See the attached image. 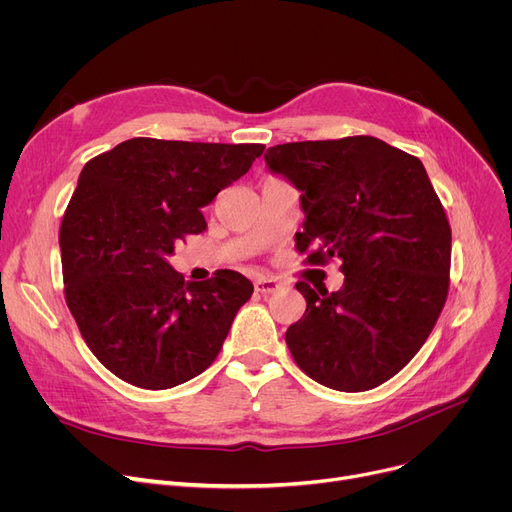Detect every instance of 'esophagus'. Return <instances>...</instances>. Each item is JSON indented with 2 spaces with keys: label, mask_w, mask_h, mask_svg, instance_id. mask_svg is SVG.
<instances>
[{
  "label": "esophagus",
  "mask_w": 512,
  "mask_h": 512,
  "mask_svg": "<svg viewBox=\"0 0 512 512\" xmlns=\"http://www.w3.org/2000/svg\"><path fill=\"white\" fill-rule=\"evenodd\" d=\"M255 290L261 292V294H272V292H278V290H280V282H276V280H272V278H257Z\"/></svg>",
  "instance_id": "1"
}]
</instances>
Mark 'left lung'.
<instances>
[{"label": "left lung", "mask_w": 512, "mask_h": 512, "mask_svg": "<svg viewBox=\"0 0 512 512\" xmlns=\"http://www.w3.org/2000/svg\"><path fill=\"white\" fill-rule=\"evenodd\" d=\"M263 157L303 193L297 249L317 265L340 259L344 274L336 292L297 282L307 311L286 330L294 361L332 390L384 384L448 297L452 234L423 164L375 137L286 143Z\"/></svg>", "instance_id": "obj_1"}]
</instances>
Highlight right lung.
<instances>
[{
    "instance_id": "obj_1",
    "label": "right lung",
    "mask_w": 512,
    "mask_h": 512,
    "mask_svg": "<svg viewBox=\"0 0 512 512\" xmlns=\"http://www.w3.org/2000/svg\"><path fill=\"white\" fill-rule=\"evenodd\" d=\"M265 145L130 139L83 168L60 226L66 303L91 353L120 380L166 390L205 371L253 284L222 270L184 282L176 240L245 176Z\"/></svg>"
}]
</instances>
